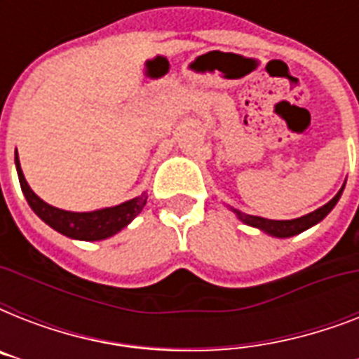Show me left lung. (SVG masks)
Segmentation results:
<instances>
[{
    "label": "left lung",
    "instance_id": "1",
    "mask_svg": "<svg viewBox=\"0 0 359 359\" xmlns=\"http://www.w3.org/2000/svg\"><path fill=\"white\" fill-rule=\"evenodd\" d=\"M343 190H345V184L341 186V190L335 194L334 199L326 203L324 207L317 208V210H313V212L294 219H266L261 218V216H251V214L240 212V210H236V208L233 207L229 208L235 212V216L242 222V224L250 225V227H255V229L262 231V233H266V235L270 236H276V238H289V236L300 235V233L307 231L309 227H313V225H317L318 222H323V219L334 210V207L341 199Z\"/></svg>",
    "mask_w": 359,
    "mask_h": 359
}]
</instances>
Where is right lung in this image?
I'll list each match as a JSON object with an SVG mask.
<instances>
[{"mask_svg": "<svg viewBox=\"0 0 359 359\" xmlns=\"http://www.w3.org/2000/svg\"><path fill=\"white\" fill-rule=\"evenodd\" d=\"M14 163H16V173H18L20 186L24 191L25 199L29 203L31 210L39 216L46 225L53 231L74 240H86V242H97V240L109 238L123 231L137 214L143 210L147 203V191L141 196L128 199V201L115 205V207L98 208L91 212H72L63 208L52 207L46 201H42L35 191L31 190L24 171L20 168L18 152H14Z\"/></svg>", "mask_w": 359, "mask_h": 359, "instance_id": "1", "label": "right lung"}]
</instances>
